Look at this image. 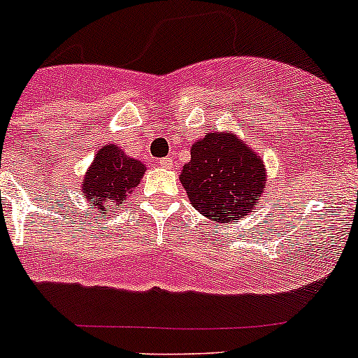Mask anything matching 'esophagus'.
<instances>
[{
  "label": "esophagus",
  "mask_w": 358,
  "mask_h": 358,
  "mask_svg": "<svg viewBox=\"0 0 358 358\" xmlns=\"http://www.w3.org/2000/svg\"><path fill=\"white\" fill-rule=\"evenodd\" d=\"M159 164H161L162 166V168H171V166H173V161H171V159H169V157H162L161 159V161H159Z\"/></svg>",
  "instance_id": "1"
}]
</instances>
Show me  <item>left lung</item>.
I'll list each match as a JSON object with an SVG mask.
<instances>
[{
    "label": "left lung",
    "instance_id": "obj_1",
    "mask_svg": "<svg viewBox=\"0 0 358 358\" xmlns=\"http://www.w3.org/2000/svg\"><path fill=\"white\" fill-rule=\"evenodd\" d=\"M190 204L215 223L251 213L266 187V166L241 136L209 131L190 147L180 175Z\"/></svg>",
    "mask_w": 358,
    "mask_h": 358
}]
</instances>
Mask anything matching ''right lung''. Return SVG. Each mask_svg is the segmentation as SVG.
Returning a JSON list of instances; mask_svg holds the SVG:
<instances>
[{"label": "right lung", "mask_w": 358, "mask_h": 358, "mask_svg": "<svg viewBox=\"0 0 358 358\" xmlns=\"http://www.w3.org/2000/svg\"><path fill=\"white\" fill-rule=\"evenodd\" d=\"M145 164L128 156L115 143H107L93 157L81 180V194L96 213L117 208L133 194V189L145 175Z\"/></svg>", "instance_id": "obj_1"}]
</instances>
